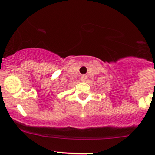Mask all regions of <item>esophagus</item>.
Segmentation results:
<instances>
[{
  "mask_svg": "<svg viewBox=\"0 0 155 155\" xmlns=\"http://www.w3.org/2000/svg\"><path fill=\"white\" fill-rule=\"evenodd\" d=\"M87 79V76L85 74H83L81 75V80L82 81H86V80Z\"/></svg>",
  "mask_w": 155,
  "mask_h": 155,
  "instance_id": "esophagus-1",
  "label": "esophagus"
}]
</instances>
